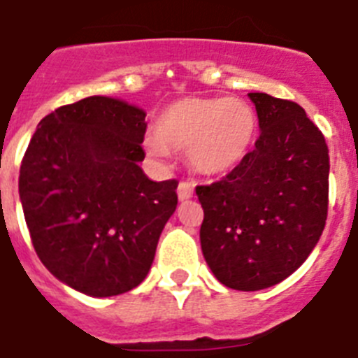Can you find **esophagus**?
<instances>
[{
	"mask_svg": "<svg viewBox=\"0 0 358 358\" xmlns=\"http://www.w3.org/2000/svg\"><path fill=\"white\" fill-rule=\"evenodd\" d=\"M194 185L193 182H180L178 184V199L180 200H187L193 196Z\"/></svg>",
	"mask_w": 358,
	"mask_h": 358,
	"instance_id": "34e87169",
	"label": "esophagus"
}]
</instances>
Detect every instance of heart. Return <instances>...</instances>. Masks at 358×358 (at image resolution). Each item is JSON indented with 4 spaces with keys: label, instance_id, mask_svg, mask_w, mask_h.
I'll return each mask as SVG.
<instances>
[{
    "label": "heart",
    "instance_id": "heart-1",
    "mask_svg": "<svg viewBox=\"0 0 358 358\" xmlns=\"http://www.w3.org/2000/svg\"><path fill=\"white\" fill-rule=\"evenodd\" d=\"M259 119L245 101L229 97H185L171 103L156 121L145 147L156 158L169 149L185 150L189 165L202 174H224L248 158Z\"/></svg>",
    "mask_w": 358,
    "mask_h": 358
}]
</instances>
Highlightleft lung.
I'll list each match as a JSON object with an SVG mask.
<instances>
[{
    "mask_svg": "<svg viewBox=\"0 0 358 358\" xmlns=\"http://www.w3.org/2000/svg\"><path fill=\"white\" fill-rule=\"evenodd\" d=\"M259 117L255 149L222 180L196 185L200 245L222 285L261 290L300 268L329 204V150L300 104L248 94Z\"/></svg>",
    "mask_w": 358,
    "mask_h": 358,
    "instance_id": "left-lung-1",
    "label": "left lung"
}]
</instances>
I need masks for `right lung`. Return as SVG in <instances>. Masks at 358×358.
Segmentation results:
<instances>
[{"label":"right lung","mask_w":358,"mask_h":358,"mask_svg":"<svg viewBox=\"0 0 358 358\" xmlns=\"http://www.w3.org/2000/svg\"><path fill=\"white\" fill-rule=\"evenodd\" d=\"M145 112L86 97L40 121L20 167V199L34 252L71 289L117 296L149 274L176 180L152 182L139 167Z\"/></svg>","instance_id":"1"}]
</instances>
